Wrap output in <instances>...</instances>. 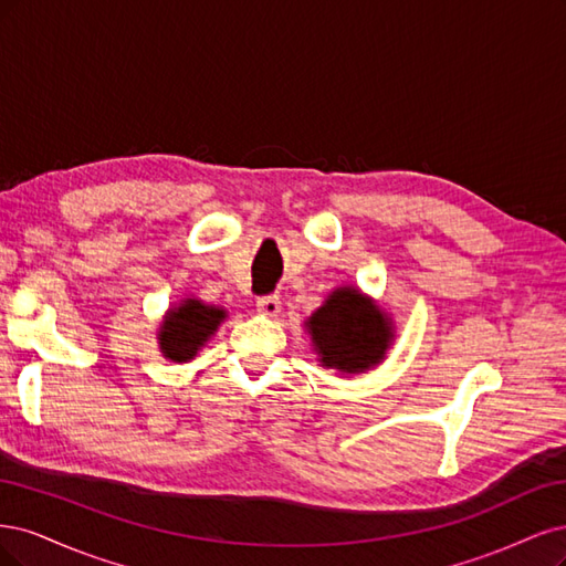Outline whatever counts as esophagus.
I'll return each mask as SVG.
<instances>
[{
	"label": "esophagus",
	"mask_w": 566,
	"mask_h": 566,
	"mask_svg": "<svg viewBox=\"0 0 566 566\" xmlns=\"http://www.w3.org/2000/svg\"><path fill=\"white\" fill-rule=\"evenodd\" d=\"M256 310L263 317H277L282 310V301L277 296H263L256 301Z\"/></svg>",
	"instance_id": "34e87169"
}]
</instances>
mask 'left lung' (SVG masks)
I'll use <instances>...</instances> for the list:
<instances>
[{
  "instance_id": "obj_1",
  "label": "left lung",
  "mask_w": 566,
  "mask_h": 566,
  "mask_svg": "<svg viewBox=\"0 0 566 566\" xmlns=\"http://www.w3.org/2000/svg\"><path fill=\"white\" fill-rule=\"evenodd\" d=\"M303 326L319 367L340 376L376 369L395 340L392 317L357 286H336Z\"/></svg>"
}]
</instances>
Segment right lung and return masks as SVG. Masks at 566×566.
<instances>
[{
    "mask_svg": "<svg viewBox=\"0 0 566 566\" xmlns=\"http://www.w3.org/2000/svg\"><path fill=\"white\" fill-rule=\"evenodd\" d=\"M226 319L228 310L221 305L205 303L197 296L180 298L169 305L159 322L157 343L161 357L176 364L192 361Z\"/></svg>",
    "mask_w": 566,
    "mask_h": 566,
    "instance_id": "obj_1",
    "label": "right lung"
}]
</instances>
